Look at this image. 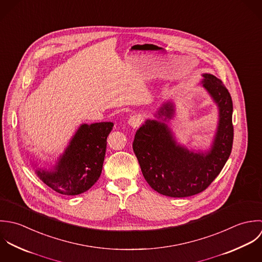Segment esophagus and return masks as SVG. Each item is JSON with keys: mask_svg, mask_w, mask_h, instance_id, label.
I'll return each mask as SVG.
<instances>
[{"mask_svg": "<svg viewBox=\"0 0 262 262\" xmlns=\"http://www.w3.org/2000/svg\"><path fill=\"white\" fill-rule=\"evenodd\" d=\"M128 124L130 125V126H133V127H137V126H139L140 124H141V122H142V118L139 116V115H133V116H130L129 118H128Z\"/></svg>", "mask_w": 262, "mask_h": 262, "instance_id": "esophagus-1", "label": "esophagus"}]
</instances>
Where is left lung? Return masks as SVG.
I'll list each match as a JSON object with an SVG mask.
<instances>
[{"label": "left lung", "mask_w": 262, "mask_h": 262, "mask_svg": "<svg viewBox=\"0 0 262 262\" xmlns=\"http://www.w3.org/2000/svg\"><path fill=\"white\" fill-rule=\"evenodd\" d=\"M202 86L219 111L216 130L208 150H189L180 145L168 125L175 104L167 100L137 130L133 149L149 185L170 198H187L204 191L220 174L230 157L234 128L233 102L221 80L203 74Z\"/></svg>", "instance_id": "obj_1"}]
</instances>
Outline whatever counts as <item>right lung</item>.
Segmentation results:
<instances>
[{"label": "right lung", "mask_w": 262, "mask_h": 262, "mask_svg": "<svg viewBox=\"0 0 262 262\" xmlns=\"http://www.w3.org/2000/svg\"><path fill=\"white\" fill-rule=\"evenodd\" d=\"M112 128L111 121L82 123L50 169L32 164L36 175L60 194L78 195L87 191L101 175L106 140Z\"/></svg>", "instance_id": "1"}]
</instances>
